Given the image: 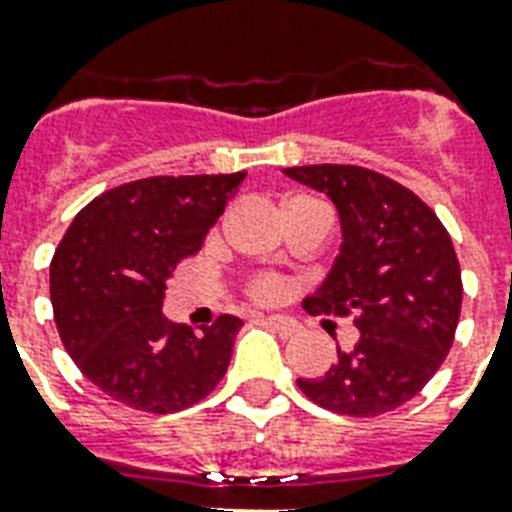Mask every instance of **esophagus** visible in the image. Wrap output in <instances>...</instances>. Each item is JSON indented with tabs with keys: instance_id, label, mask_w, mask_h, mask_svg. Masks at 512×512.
<instances>
[{
	"instance_id": "1",
	"label": "esophagus",
	"mask_w": 512,
	"mask_h": 512,
	"mask_svg": "<svg viewBox=\"0 0 512 512\" xmlns=\"http://www.w3.org/2000/svg\"><path fill=\"white\" fill-rule=\"evenodd\" d=\"M263 321L268 327H273L281 337H292L297 332V324L289 316H263Z\"/></svg>"
}]
</instances>
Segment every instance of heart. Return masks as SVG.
<instances>
[{"instance_id":"obj_1","label":"heart","mask_w":512,"mask_h":512,"mask_svg":"<svg viewBox=\"0 0 512 512\" xmlns=\"http://www.w3.org/2000/svg\"><path fill=\"white\" fill-rule=\"evenodd\" d=\"M249 295L260 300V303H276V300L287 295V281L281 276H257L249 284Z\"/></svg>"}]
</instances>
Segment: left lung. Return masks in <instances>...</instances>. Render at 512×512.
Instances as JSON below:
<instances>
[{
    "label": "left lung",
    "mask_w": 512,
    "mask_h": 512,
    "mask_svg": "<svg viewBox=\"0 0 512 512\" xmlns=\"http://www.w3.org/2000/svg\"><path fill=\"white\" fill-rule=\"evenodd\" d=\"M284 175L327 193L340 212V255L308 303L337 316L353 313L361 332L356 348H337L321 377L297 385L329 412H393L428 385L452 348L462 308L452 239L417 193L380 172L308 164Z\"/></svg>",
    "instance_id": "obj_1"
}]
</instances>
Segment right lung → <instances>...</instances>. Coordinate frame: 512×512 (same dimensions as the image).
I'll use <instances>...</instances> for the list:
<instances>
[{
    "label": "right lung",
    "mask_w": 512,
    "mask_h": 512,
    "mask_svg": "<svg viewBox=\"0 0 512 512\" xmlns=\"http://www.w3.org/2000/svg\"><path fill=\"white\" fill-rule=\"evenodd\" d=\"M146 177L100 193L68 225L50 263V300L68 356L106 396L151 414L209 396L231 364L244 321L201 332L164 319L167 279L196 255L244 180Z\"/></svg>",
    "instance_id": "obj_1"
}]
</instances>
